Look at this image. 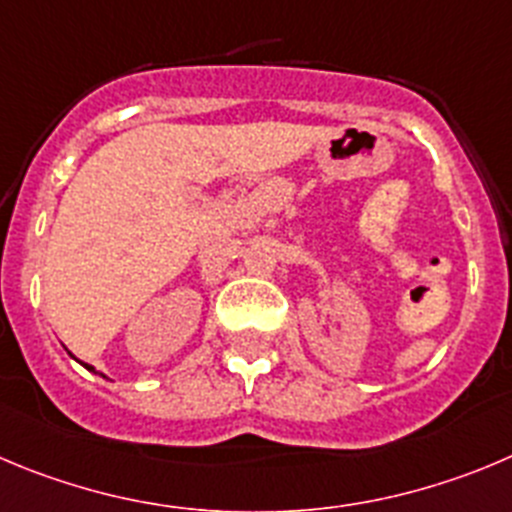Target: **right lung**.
Instances as JSON below:
<instances>
[{"instance_id": "1", "label": "right lung", "mask_w": 512, "mask_h": 512, "mask_svg": "<svg viewBox=\"0 0 512 512\" xmlns=\"http://www.w3.org/2000/svg\"><path fill=\"white\" fill-rule=\"evenodd\" d=\"M80 364H83V361H80ZM83 366H85V369H88V371H93V374H98V371H95L90 364H83ZM100 376H103V374H100Z\"/></svg>"}]
</instances>
